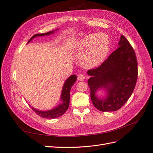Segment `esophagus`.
I'll list each match as a JSON object with an SVG mask.
<instances>
[{"mask_svg":"<svg viewBox=\"0 0 153 153\" xmlns=\"http://www.w3.org/2000/svg\"><path fill=\"white\" fill-rule=\"evenodd\" d=\"M77 79H78V80H79V81L84 80L85 76L83 75V74H78V76H77Z\"/></svg>","mask_w":153,"mask_h":153,"instance_id":"esophagus-1","label":"esophagus"}]
</instances>
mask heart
I'll return each instance as SVG.
<instances>
[{"instance_id":"heart-1","label":"heart","mask_w":153,"mask_h":153,"mask_svg":"<svg viewBox=\"0 0 153 153\" xmlns=\"http://www.w3.org/2000/svg\"><path fill=\"white\" fill-rule=\"evenodd\" d=\"M77 50L82 66L88 69L96 68L103 62L109 52V38L103 33L89 35L79 41Z\"/></svg>"}]
</instances>
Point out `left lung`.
Listing matches in <instances>:
<instances>
[{
  "label": "left lung",
  "mask_w": 153,
  "mask_h": 153,
  "mask_svg": "<svg viewBox=\"0 0 153 153\" xmlns=\"http://www.w3.org/2000/svg\"><path fill=\"white\" fill-rule=\"evenodd\" d=\"M135 52L128 39L121 36L119 47L101 64L89 69L88 85L91 98L95 107L102 112H113L121 108L132 94L138 76ZM100 88L108 94L100 99L95 92Z\"/></svg>",
  "instance_id": "obj_1"
}]
</instances>
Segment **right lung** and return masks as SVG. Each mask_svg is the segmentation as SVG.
Listing matches in <instances>:
<instances>
[{
  "mask_svg": "<svg viewBox=\"0 0 153 153\" xmlns=\"http://www.w3.org/2000/svg\"><path fill=\"white\" fill-rule=\"evenodd\" d=\"M57 30V29H56ZM55 30L50 31L47 33L44 34H34L32 38L29 40L28 43L30 42V41L38 36H48L50 34H52L54 32ZM76 80V76L75 75H73L69 76L68 79L66 80L65 83L63 85V88L62 90L61 100L62 101V103L60 104L57 107L54 108L53 109L47 110V111H41L39 110H37L33 107H31L32 110L38 114L39 116L43 118L46 119H55L61 116L64 113L66 112V110L69 108V100H70V91L71 88L75 84Z\"/></svg>",
  "mask_w": 153,
  "mask_h": 153,
  "instance_id": "right-lung-1",
  "label": "right lung"
}]
</instances>
